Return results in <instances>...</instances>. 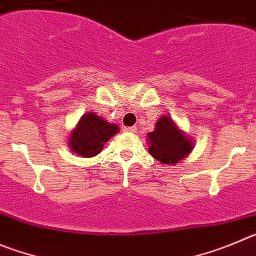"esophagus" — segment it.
Masks as SVG:
<instances>
[{
	"label": "esophagus",
	"instance_id": "obj_1",
	"mask_svg": "<svg viewBox=\"0 0 256 256\" xmlns=\"http://www.w3.org/2000/svg\"><path fill=\"white\" fill-rule=\"evenodd\" d=\"M124 130H125L126 132H136V128H135V126H131V128H124Z\"/></svg>",
	"mask_w": 256,
	"mask_h": 256
}]
</instances>
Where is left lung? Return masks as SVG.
Wrapping results in <instances>:
<instances>
[{"mask_svg": "<svg viewBox=\"0 0 256 256\" xmlns=\"http://www.w3.org/2000/svg\"><path fill=\"white\" fill-rule=\"evenodd\" d=\"M149 153L163 164H176L194 148L192 140L180 130L170 116L158 118L154 131L148 134Z\"/></svg>", "mask_w": 256, "mask_h": 256, "instance_id": "1", "label": "left lung"}]
</instances>
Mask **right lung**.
<instances>
[{
	"mask_svg": "<svg viewBox=\"0 0 256 256\" xmlns=\"http://www.w3.org/2000/svg\"><path fill=\"white\" fill-rule=\"evenodd\" d=\"M120 131L118 126L110 124L94 112L82 114L76 128L68 138V146L74 153L90 158L100 153L104 142Z\"/></svg>",
	"mask_w": 256,
	"mask_h": 256,
	"instance_id": "obj_1",
	"label": "right lung"
}]
</instances>
